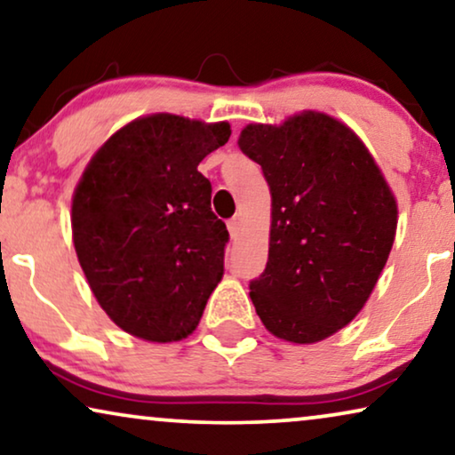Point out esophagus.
Segmentation results:
<instances>
[{
  "mask_svg": "<svg viewBox=\"0 0 455 455\" xmlns=\"http://www.w3.org/2000/svg\"><path fill=\"white\" fill-rule=\"evenodd\" d=\"M228 232H229V235H232V240H235L240 235V221L235 220V217L228 221Z\"/></svg>",
  "mask_w": 455,
  "mask_h": 455,
  "instance_id": "1",
  "label": "esophagus"
}]
</instances>
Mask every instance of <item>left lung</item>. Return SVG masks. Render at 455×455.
<instances>
[{
	"label": "left lung",
	"instance_id": "obj_1",
	"mask_svg": "<svg viewBox=\"0 0 455 455\" xmlns=\"http://www.w3.org/2000/svg\"><path fill=\"white\" fill-rule=\"evenodd\" d=\"M238 147L271 190L269 259L251 282L257 315L279 339H325L360 313L387 263L394 192L363 140L319 111L251 124Z\"/></svg>",
	"mask_w": 455,
	"mask_h": 455
}]
</instances>
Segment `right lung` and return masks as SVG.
<instances>
[{"mask_svg": "<svg viewBox=\"0 0 455 455\" xmlns=\"http://www.w3.org/2000/svg\"><path fill=\"white\" fill-rule=\"evenodd\" d=\"M232 134L153 114L126 124L99 151L72 198V240L97 302L147 341L188 338L223 275L228 228L211 211L198 164Z\"/></svg>", "mask_w": 455, "mask_h": 455, "instance_id": "obj_1", "label": "right lung"}]
</instances>
